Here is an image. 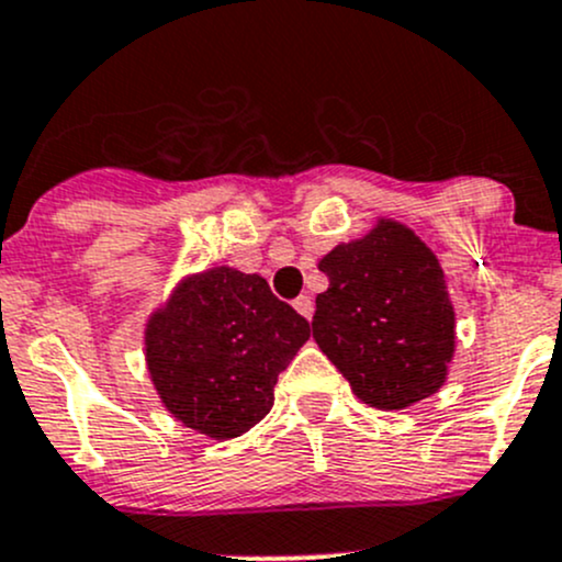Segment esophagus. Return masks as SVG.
I'll list each match as a JSON object with an SVG mask.
<instances>
[{"instance_id": "obj_1", "label": "esophagus", "mask_w": 562, "mask_h": 562, "mask_svg": "<svg viewBox=\"0 0 562 562\" xmlns=\"http://www.w3.org/2000/svg\"><path fill=\"white\" fill-rule=\"evenodd\" d=\"M293 307H296L299 315H304V317H307V321H310V317H313L315 304H313V299H310V296H299L296 302H293Z\"/></svg>"}]
</instances>
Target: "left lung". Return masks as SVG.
<instances>
[{
	"label": "left lung",
	"instance_id": "1",
	"mask_svg": "<svg viewBox=\"0 0 562 562\" xmlns=\"http://www.w3.org/2000/svg\"><path fill=\"white\" fill-rule=\"evenodd\" d=\"M317 269L313 337L353 394L402 411L446 383L454 359V304L435 252L396 220L337 245Z\"/></svg>",
	"mask_w": 562,
	"mask_h": 562
}]
</instances>
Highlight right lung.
<instances>
[{"label":"right lung","mask_w":562,"mask_h":562,"mask_svg":"<svg viewBox=\"0 0 562 562\" xmlns=\"http://www.w3.org/2000/svg\"><path fill=\"white\" fill-rule=\"evenodd\" d=\"M310 323L269 282L231 266L190 274L146 323V367L176 422L214 440L239 438L274 405L277 375Z\"/></svg>","instance_id":"right-lung-1"}]
</instances>
